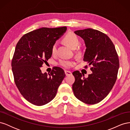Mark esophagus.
<instances>
[{
  "mask_svg": "<svg viewBox=\"0 0 130 130\" xmlns=\"http://www.w3.org/2000/svg\"><path fill=\"white\" fill-rule=\"evenodd\" d=\"M64 73H65V74L66 76H68V75H72V73L69 72V71H67V70H65L64 71Z\"/></svg>",
  "mask_w": 130,
  "mask_h": 130,
  "instance_id": "obj_1",
  "label": "esophagus"
}]
</instances>
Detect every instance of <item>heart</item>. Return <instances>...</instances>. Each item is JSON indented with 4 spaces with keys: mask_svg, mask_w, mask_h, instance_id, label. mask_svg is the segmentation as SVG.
<instances>
[{
    "mask_svg": "<svg viewBox=\"0 0 130 130\" xmlns=\"http://www.w3.org/2000/svg\"><path fill=\"white\" fill-rule=\"evenodd\" d=\"M63 41L72 48L75 49L80 43V40L76 34L73 32H69L63 37ZM57 51V43H55L52 47V53L55 54ZM58 64L66 68H70L75 64V62L73 61L67 60L62 59L59 61Z\"/></svg>",
    "mask_w": 130,
    "mask_h": 130,
    "instance_id": "b5f03b06",
    "label": "heart"
}]
</instances>
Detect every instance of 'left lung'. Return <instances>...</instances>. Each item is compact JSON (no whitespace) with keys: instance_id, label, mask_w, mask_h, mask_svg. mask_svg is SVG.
Masks as SVG:
<instances>
[{"instance_id":"8db88e82","label":"left lung","mask_w":130,"mask_h":130,"mask_svg":"<svg viewBox=\"0 0 130 130\" xmlns=\"http://www.w3.org/2000/svg\"><path fill=\"white\" fill-rule=\"evenodd\" d=\"M74 32L84 39L86 46L84 61L92 66L93 73L87 78L78 71L73 73L75 78L72 86L74 94L85 104H96L107 96L116 83L118 55L111 39L101 31L89 28Z\"/></svg>"}]
</instances>
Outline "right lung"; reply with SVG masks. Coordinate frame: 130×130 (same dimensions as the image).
Returning <instances> with one entry per match:
<instances>
[{
    "instance_id": "right-lung-1",
    "label": "right lung",
    "mask_w": 130,
    "mask_h": 130,
    "mask_svg": "<svg viewBox=\"0 0 130 130\" xmlns=\"http://www.w3.org/2000/svg\"><path fill=\"white\" fill-rule=\"evenodd\" d=\"M67 27H42L27 33L18 42L11 62L15 84L29 103L36 106L49 103L55 97L66 74L55 67L49 75L41 70L52 55V47Z\"/></svg>"
}]
</instances>
